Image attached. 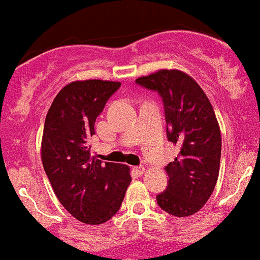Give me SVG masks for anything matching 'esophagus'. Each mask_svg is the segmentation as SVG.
<instances>
[{
	"instance_id": "obj_1",
	"label": "esophagus",
	"mask_w": 260,
	"mask_h": 260,
	"mask_svg": "<svg viewBox=\"0 0 260 260\" xmlns=\"http://www.w3.org/2000/svg\"><path fill=\"white\" fill-rule=\"evenodd\" d=\"M134 171L137 172L138 174H143L144 167H143V165H139V167H135V168H134Z\"/></svg>"
}]
</instances>
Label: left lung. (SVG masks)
<instances>
[{
	"label": "left lung",
	"instance_id": "1",
	"mask_svg": "<svg viewBox=\"0 0 260 260\" xmlns=\"http://www.w3.org/2000/svg\"><path fill=\"white\" fill-rule=\"evenodd\" d=\"M138 86L162 99L168 141L180 153L165 167L168 185L156 195L161 210L177 217L198 212L217 182L221 135L210 100L199 84L178 70H160L138 78Z\"/></svg>",
	"mask_w": 260,
	"mask_h": 260
}]
</instances>
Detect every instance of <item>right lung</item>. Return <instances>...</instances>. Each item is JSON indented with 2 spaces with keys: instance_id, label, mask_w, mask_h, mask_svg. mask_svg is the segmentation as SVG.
Listing matches in <instances>:
<instances>
[{
  "instance_id": "1",
  "label": "right lung",
  "mask_w": 260,
  "mask_h": 260,
  "mask_svg": "<svg viewBox=\"0 0 260 260\" xmlns=\"http://www.w3.org/2000/svg\"><path fill=\"white\" fill-rule=\"evenodd\" d=\"M118 82H73L58 92L45 117L41 158L61 204L75 219L98 225L118 212L132 177L128 167L91 158L96 118Z\"/></svg>"
}]
</instances>
